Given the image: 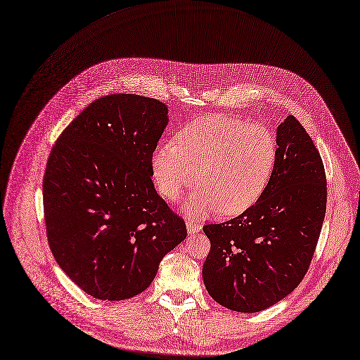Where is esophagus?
Returning a JSON list of instances; mask_svg holds the SVG:
<instances>
[{
	"label": "esophagus",
	"instance_id": "34e87169",
	"mask_svg": "<svg viewBox=\"0 0 360 360\" xmlns=\"http://www.w3.org/2000/svg\"><path fill=\"white\" fill-rule=\"evenodd\" d=\"M186 226H187V232H188L190 235H194V233H197V232L201 231V225L197 224V222H194V221H190V219L186 222Z\"/></svg>",
	"mask_w": 360,
	"mask_h": 360
}]
</instances>
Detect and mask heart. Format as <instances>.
Returning <instances> with one entry per match:
<instances>
[{"instance_id": "b5f03b06", "label": "heart", "mask_w": 360, "mask_h": 360, "mask_svg": "<svg viewBox=\"0 0 360 360\" xmlns=\"http://www.w3.org/2000/svg\"><path fill=\"white\" fill-rule=\"evenodd\" d=\"M276 156V138L266 125L207 116L186 125L176 142L158 146L152 170L160 194L170 201L197 180L201 183L186 202L188 215L205 217L219 210L238 215L264 193Z\"/></svg>"}]
</instances>
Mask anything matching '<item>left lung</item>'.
Wrapping results in <instances>:
<instances>
[{
  "label": "left lung",
  "instance_id": "8db88e82",
  "mask_svg": "<svg viewBox=\"0 0 360 360\" xmlns=\"http://www.w3.org/2000/svg\"><path fill=\"white\" fill-rule=\"evenodd\" d=\"M276 143L275 169L257 202L231 221L204 226L211 241L205 288L233 311L257 313L293 292L323 228L327 179L313 139L288 116L276 128Z\"/></svg>",
  "mask_w": 360,
  "mask_h": 360
}]
</instances>
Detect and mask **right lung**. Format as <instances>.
Masks as SVG:
<instances>
[{
    "label": "right lung",
    "mask_w": 360,
    "mask_h": 360,
    "mask_svg": "<svg viewBox=\"0 0 360 360\" xmlns=\"http://www.w3.org/2000/svg\"><path fill=\"white\" fill-rule=\"evenodd\" d=\"M167 122V106L156 99L109 95L84 109L51 149L43 179L50 250L96 299L143 292L162 258L187 236L150 179Z\"/></svg>",
    "instance_id": "obj_1"
}]
</instances>
